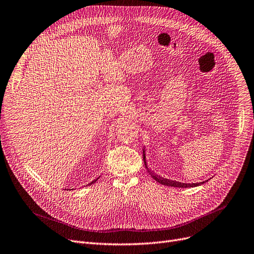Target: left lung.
Listing matches in <instances>:
<instances>
[{
  "label": "left lung",
  "mask_w": 254,
  "mask_h": 254,
  "mask_svg": "<svg viewBox=\"0 0 254 254\" xmlns=\"http://www.w3.org/2000/svg\"><path fill=\"white\" fill-rule=\"evenodd\" d=\"M145 150L143 149V161H144V165L145 167L148 171V173L152 176L153 180H156L158 183L165 185V186H168V187H176V188H190V187H197L199 185L204 184L205 182H201V183H197V184H185V183H180V182H175V181H171V180H167V179H163L161 178L160 175L154 174L153 172H151L148 168H147V165H146V160H145Z\"/></svg>",
  "instance_id": "obj_1"
}]
</instances>
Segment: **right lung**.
<instances>
[{
  "label": "right lung",
  "instance_id": "add662e5",
  "mask_svg": "<svg viewBox=\"0 0 254 254\" xmlns=\"http://www.w3.org/2000/svg\"><path fill=\"white\" fill-rule=\"evenodd\" d=\"M95 182H96V180H95V181H93V182H92V183H90V184H89V185H92V184H93V183H95Z\"/></svg>",
  "mask_w": 254,
  "mask_h": 254
}]
</instances>
